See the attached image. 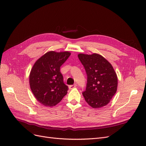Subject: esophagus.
Instances as JSON below:
<instances>
[{"label":"esophagus","mask_w":146,"mask_h":146,"mask_svg":"<svg viewBox=\"0 0 146 146\" xmlns=\"http://www.w3.org/2000/svg\"><path fill=\"white\" fill-rule=\"evenodd\" d=\"M77 84H74V85H71V86H69V89H74V88H75V87H77Z\"/></svg>","instance_id":"34e87169"}]
</instances>
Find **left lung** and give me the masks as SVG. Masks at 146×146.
I'll list each match as a JSON object with an SVG mask.
<instances>
[{"label": "left lung", "mask_w": 146, "mask_h": 146, "mask_svg": "<svg viewBox=\"0 0 146 146\" xmlns=\"http://www.w3.org/2000/svg\"><path fill=\"white\" fill-rule=\"evenodd\" d=\"M78 59L85 69L87 84L83 95L93 108L107 105L117 87V77L112 65L102 56L79 54Z\"/></svg>", "instance_id": "1"}]
</instances>
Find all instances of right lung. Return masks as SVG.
Masks as SVG:
<instances>
[{
	"mask_svg": "<svg viewBox=\"0 0 146 146\" xmlns=\"http://www.w3.org/2000/svg\"><path fill=\"white\" fill-rule=\"evenodd\" d=\"M70 55L68 51H49L34 64L29 83L35 97L44 106H54L66 95L68 86L63 83L60 68Z\"/></svg>",
	"mask_w": 146,
	"mask_h": 146,
	"instance_id": "1",
	"label": "right lung"
}]
</instances>
